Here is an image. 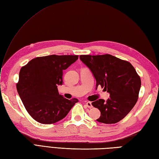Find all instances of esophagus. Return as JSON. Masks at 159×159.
Here are the masks:
<instances>
[{"instance_id":"esophagus-1","label":"esophagus","mask_w":159,"mask_h":159,"mask_svg":"<svg viewBox=\"0 0 159 159\" xmlns=\"http://www.w3.org/2000/svg\"><path fill=\"white\" fill-rule=\"evenodd\" d=\"M86 107H87L88 108H89V109H91V108L93 107L92 104V103H91L90 102H87L86 103Z\"/></svg>"}]
</instances>
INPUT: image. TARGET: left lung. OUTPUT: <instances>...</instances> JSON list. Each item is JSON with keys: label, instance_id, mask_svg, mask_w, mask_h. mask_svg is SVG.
Listing matches in <instances>:
<instances>
[{"label": "left lung", "instance_id": "left-lung-1", "mask_svg": "<svg viewBox=\"0 0 159 159\" xmlns=\"http://www.w3.org/2000/svg\"><path fill=\"white\" fill-rule=\"evenodd\" d=\"M80 60L90 68L98 86L107 90L110 98L92 102L100 111L96 121L113 124L121 121L137 102L141 87L140 77L129 62L106 54L80 55Z\"/></svg>", "mask_w": 159, "mask_h": 159}]
</instances>
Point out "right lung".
I'll return each mask as SVG.
<instances>
[{"mask_svg":"<svg viewBox=\"0 0 159 159\" xmlns=\"http://www.w3.org/2000/svg\"><path fill=\"white\" fill-rule=\"evenodd\" d=\"M78 59V55L34 58L21 68L16 86L26 111L36 121L55 123L66 117L76 98L68 100L59 94L63 71Z\"/></svg>","mask_w":159,"mask_h":159,"instance_id":"add662e5","label":"right lung"}]
</instances>
